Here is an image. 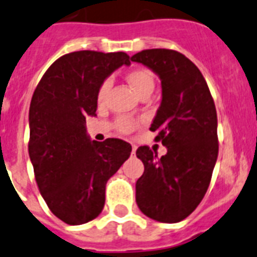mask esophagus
I'll return each instance as SVG.
<instances>
[{"label":"esophagus","instance_id":"1","mask_svg":"<svg viewBox=\"0 0 257 257\" xmlns=\"http://www.w3.org/2000/svg\"><path fill=\"white\" fill-rule=\"evenodd\" d=\"M136 149H137L136 148V145H132V155L136 154Z\"/></svg>","mask_w":257,"mask_h":257}]
</instances>
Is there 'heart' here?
Wrapping results in <instances>:
<instances>
[{
  "label": "heart",
  "mask_w": 257,
  "mask_h": 257,
  "mask_svg": "<svg viewBox=\"0 0 257 257\" xmlns=\"http://www.w3.org/2000/svg\"><path fill=\"white\" fill-rule=\"evenodd\" d=\"M126 79L131 83V86L133 87L137 94L140 96L146 94V92H153L155 86L154 75L153 73L146 68H136L132 69L131 72L126 74ZM109 88H111V81L109 79H104V81L100 83L98 88V92H96V100H98L99 104H103L105 102V98H107V94H108ZM115 128L118 133L121 135H129L132 133L137 126L140 125V120L133 117H129V116H120L115 120Z\"/></svg>",
  "instance_id": "b5f03b06"
}]
</instances>
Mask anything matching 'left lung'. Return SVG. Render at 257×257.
Wrapping results in <instances>:
<instances>
[{"instance_id": "left-lung-1", "label": "left lung", "mask_w": 257, "mask_h": 257, "mask_svg": "<svg viewBox=\"0 0 257 257\" xmlns=\"http://www.w3.org/2000/svg\"><path fill=\"white\" fill-rule=\"evenodd\" d=\"M159 75L162 103L150 131L167 148L158 154L140 146L145 171L136 183V202L149 218L175 223L205 196L218 157L217 111L204 75L174 49H145L132 56Z\"/></svg>"}]
</instances>
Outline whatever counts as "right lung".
<instances>
[{"mask_svg": "<svg viewBox=\"0 0 257 257\" xmlns=\"http://www.w3.org/2000/svg\"><path fill=\"white\" fill-rule=\"evenodd\" d=\"M122 64H131L124 52L66 53L32 95L29 154L36 184L49 210L68 225L102 213L105 184L132 152L118 139L91 142L85 128L86 116L95 115L99 86Z\"/></svg>", "mask_w": 257, "mask_h": 257, "instance_id": "1", "label": "right lung"}]
</instances>
